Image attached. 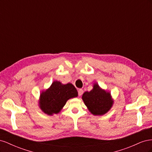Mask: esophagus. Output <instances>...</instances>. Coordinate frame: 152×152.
<instances>
[{
  "label": "esophagus",
  "instance_id": "esophagus-1",
  "mask_svg": "<svg viewBox=\"0 0 152 152\" xmlns=\"http://www.w3.org/2000/svg\"><path fill=\"white\" fill-rule=\"evenodd\" d=\"M83 93H84V91L82 89H79V91H78V94H79V96H82V94H83Z\"/></svg>",
  "mask_w": 152,
  "mask_h": 152
}]
</instances>
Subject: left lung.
<instances>
[{
	"mask_svg": "<svg viewBox=\"0 0 152 152\" xmlns=\"http://www.w3.org/2000/svg\"><path fill=\"white\" fill-rule=\"evenodd\" d=\"M82 99L89 111L95 115L106 113L113 104L110 94L100 89L97 84H94L91 91L85 92L82 95Z\"/></svg>",
	"mask_w": 152,
	"mask_h": 152,
	"instance_id": "8db88e82",
	"label": "left lung"
}]
</instances>
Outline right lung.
Instances as JSON below:
<instances>
[{"label": "right lung", "instance_id": "add662e5", "mask_svg": "<svg viewBox=\"0 0 152 152\" xmlns=\"http://www.w3.org/2000/svg\"><path fill=\"white\" fill-rule=\"evenodd\" d=\"M77 91L72 84L63 85L54 81L48 90L40 94V107L48 115L58 113L65 106L67 100L77 97Z\"/></svg>", "mask_w": 152, "mask_h": 152}]
</instances>
